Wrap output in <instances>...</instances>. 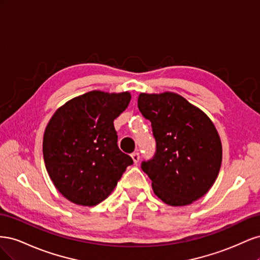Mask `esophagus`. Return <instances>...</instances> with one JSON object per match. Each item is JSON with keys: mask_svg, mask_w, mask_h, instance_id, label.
<instances>
[{"mask_svg": "<svg viewBox=\"0 0 260 260\" xmlns=\"http://www.w3.org/2000/svg\"><path fill=\"white\" fill-rule=\"evenodd\" d=\"M131 157H132L133 161H135V164H138V162H139V160H140V154H139L138 152L132 153V154H131Z\"/></svg>", "mask_w": 260, "mask_h": 260, "instance_id": "1", "label": "esophagus"}]
</instances>
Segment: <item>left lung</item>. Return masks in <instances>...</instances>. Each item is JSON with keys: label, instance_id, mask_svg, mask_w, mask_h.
<instances>
[{"label": "left lung", "instance_id": "left-lung-1", "mask_svg": "<svg viewBox=\"0 0 260 260\" xmlns=\"http://www.w3.org/2000/svg\"><path fill=\"white\" fill-rule=\"evenodd\" d=\"M138 107L152 122L154 158L142 162L156 196L170 206H186L215 183L222 145L210 118L174 92L141 93Z\"/></svg>", "mask_w": 260, "mask_h": 260}]
</instances>
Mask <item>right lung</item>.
<instances>
[{
	"mask_svg": "<svg viewBox=\"0 0 260 260\" xmlns=\"http://www.w3.org/2000/svg\"><path fill=\"white\" fill-rule=\"evenodd\" d=\"M129 92L90 91L60 106L46 125L43 158L58 192L81 206L111 194L131 157L117 145L114 120L128 107Z\"/></svg>",
	"mask_w": 260,
	"mask_h": 260,
	"instance_id": "add662e5",
	"label": "right lung"
}]
</instances>
